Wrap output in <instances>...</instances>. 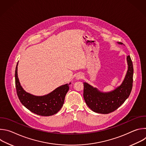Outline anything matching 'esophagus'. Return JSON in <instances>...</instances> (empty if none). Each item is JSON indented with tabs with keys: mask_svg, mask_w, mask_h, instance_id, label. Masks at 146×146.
<instances>
[{
	"mask_svg": "<svg viewBox=\"0 0 146 146\" xmlns=\"http://www.w3.org/2000/svg\"><path fill=\"white\" fill-rule=\"evenodd\" d=\"M83 77V74L82 73H78L77 74L76 78L77 80H81Z\"/></svg>",
	"mask_w": 146,
	"mask_h": 146,
	"instance_id": "esophagus-1",
	"label": "esophagus"
}]
</instances>
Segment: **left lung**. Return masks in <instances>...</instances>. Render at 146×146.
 <instances>
[{"mask_svg": "<svg viewBox=\"0 0 146 146\" xmlns=\"http://www.w3.org/2000/svg\"><path fill=\"white\" fill-rule=\"evenodd\" d=\"M119 44L123 43L118 42ZM128 71L122 83L114 91L102 92L87 82H84L83 96L87 106L94 112L109 114L117 110L129 97L133 85V68L129 55L127 56Z\"/></svg>", "mask_w": 146, "mask_h": 146, "instance_id": "left-lung-1", "label": "left lung"}]
</instances>
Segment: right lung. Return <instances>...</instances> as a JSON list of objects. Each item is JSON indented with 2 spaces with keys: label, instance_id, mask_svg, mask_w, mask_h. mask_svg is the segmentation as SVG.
Masks as SVG:
<instances>
[{
  "label": "right lung",
  "instance_id": "obj_1",
  "mask_svg": "<svg viewBox=\"0 0 146 146\" xmlns=\"http://www.w3.org/2000/svg\"><path fill=\"white\" fill-rule=\"evenodd\" d=\"M18 64L15 71V80L17 94L21 103L29 110L39 115L50 116L58 113L64 105L70 83L61 86L44 96L33 95L24 91L20 84L17 74Z\"/></svg>",
  "mask_w": 146,
  "mask_h": 146
}]
</instances>
